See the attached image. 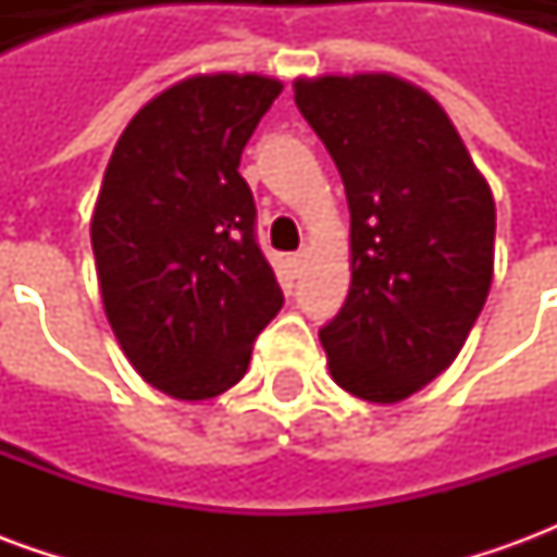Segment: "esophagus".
<instances>
[{
    "label": "esophagus",
    "instance_id": "1",
    "mask_svg": "<svg viewBox=\"0 0 557 557\" xmlns=\"http://www.w3.org/2000/svg\"><path fill=\"white\" fill-rule=\"evenodd\" d=\"M307 262H310V250H307V247H301L298 253L289 256V265H292V271H295V274H301L304 268H307Z\"/></svg>",
    "mask_w": 557,
    "mask_h": 557
}]
</instances>
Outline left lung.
Masks as SVG:
<instances>
[{"label": "left lung", "instance_id": "obj_1", "mask_svg": "<svg viewBox=\"0 0 557 557\" xmlns=\"http://www.w3.org/2000/svg\"><path fill=\"white\" fill-rule=\"evenodd\" d=\"M346 184L349 298L319 331L331 379L403 403L456 361L495 271V199L430 91L394 74L298 77Z\"/></svg>", "mask_w": 557, "mask_h": 557}]
</instances>
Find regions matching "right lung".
Instances as JSON below:
<instances>
[{
	"mask_svg": "<svg viewBox=\"0 0 557 557\" xmlns=\"http://www.w3.org/2000/svg\"><path fill=\"white\" fill-rule=\"evenodd\" d=\"M283 83L196 74L127 122L91 214L107 322L148 385L187 403L242 382L283 292L253 238L242 151Z\"/></svg>",
	"mask_w": 557,
	"mask_h": 557,
	"instance_id": "1",
	"label": "right lung"
}]
</instances>
